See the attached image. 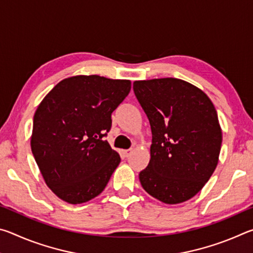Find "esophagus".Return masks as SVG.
I'll return each mask as SVG.
<instances>
[{"mask_svg":"<svg viewBox=\"0 0 253 253\" xmlns=\"http://www.w3.org/2000/svg\"><path fill=\"white\" fill-rule=\"evenodd\" d=\"M131 149H125V151H123V154H124V157H129L130 154H131Z\"/></svg>","mask_w":253,"mask_h":253,"instance_id":"esophagus-1","label":"esophagus"}]
</instances>
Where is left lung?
Returning a JSON list of instances; mask_svg holds the SVG:
<instances>
[{
    "instance_id": "obj_1",
    "label": "left lung",
    "mask_w": 253,
    "mask_h": 253,
    "mask_svg": "<svg viewBox=\"0 0 253 253\" xmlns=\"http://www.w3.org/2000/svg\"><path fill=\"white\" fill-rule=\"evenodd\" d=\"M135 96L151 124V160L139 181L166 204L185 202L202 190L215 169L222 131L212 101L176 78L135 81Z\"/></svg>"
}]
</instances>
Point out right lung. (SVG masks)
Segmentation results:
<instances>
[{"label": "right lung", "mask_w": 253, "mask_h": 253, "mask_svg": "<svg viewBox=\"0 0 253 253\" xmlns=\"http://www.w3.org/2000/svg\"><path fill=\"white\" fill-rule=\"evenodd\" d=\"M130 88L129 80L75 76L60 81L38 106L31 149L58 198L80 204L105 190L121 156L104 137Z\"/></svg>", "instance_id": "obj_1"}]
</instances>
